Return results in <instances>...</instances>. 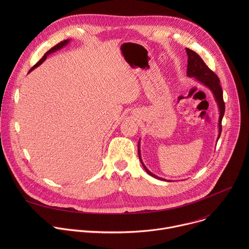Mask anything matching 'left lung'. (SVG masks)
<instances>
[{
  "mask_svg": "<svg viewBox=\"0 0 249 249\" xmlns=\"http://www.w3.org/2000/svg\"><path fill=\"white\" fill-rule=\"evenodd\" d=\"M186 49V53L188 56V65H187V76L190 78H194L196 79V81H198L199 83H201L202 85H204L205 87H207L213 93L215 97V100L218 104L219 107V112H220V117H219V135H218V139L221 136L222 133V120L225 114V102H224V98H223V90L222 88L220 86V80L218 78V76L213 72V71L210 70V68L204 63V61L202 60V58L194 51H192L191 49L185 48ZM140 140L138 142V154H139V159L140 161L142 163V165L144 166L145 170L147 171L148 174H150L151 176L155 177V178L163 180V181H170V180H166L164 178H161V177H159L157 175H155L154 173H152L144 164L143 160L141 159V153H140Z\"/></svg>",
  "mask_w": 249,
  "mask_h": 249,
  "instance_id": "8db88e82",
  "label": "left lung"
}]
</instances>
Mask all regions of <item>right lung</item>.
I'll return each instance as SVG.
<instances>
[{"label": "right lung", "mask_w": 249, "mask_h": 249, "mask_svg": "<svg viewBox=\"0 0 249 249\" xmlns=\"http://www.w3.org/2000/svg\"><path fill=\"white\" fill-rule=\"evenodd\" d=\"M69 42H70V40L69 39H67V40H64V41H62V42H60V43H58L57 45H55L54 47H52L49 51H47L45 54H44V56L38 61V63H36V64H35L30 70H29V72L28 73H30L31 72V71H33L35 68H37L39 65H41L45 60H46V58H47V56L48 55H50L51 53H53V52H55V51H57V50H60V49H62L63 47H65L67 44H69Z\"/></svg>", "instance_id": "right-lung-1"}]
</instances>
